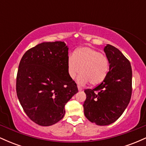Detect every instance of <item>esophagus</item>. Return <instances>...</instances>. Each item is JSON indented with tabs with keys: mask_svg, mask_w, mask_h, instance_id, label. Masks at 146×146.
<instances>
[{
	"mask_svg": "<svg viewBox=\"0 0 146 146\" xmlns=\"http://www.w3.org/2000/svg\"><path fill=\"white\" fill-rule=\"evenodd\" d=\"M78 90H80V91H81V90H83V88H82V87H80V86H78Z\"/></svg>",
	"mask_w": 146,
	"mask_h": 146,
	"instance_id": "34e87169",
	"label": "esophagus"
}]
</instances>
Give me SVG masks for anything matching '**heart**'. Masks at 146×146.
<instances>
[{
	"label": "heart",
	"instance_id": "b5f03b06",
	"mask_svg": "<svg viewBox=\"0 0 146 146\" xmlns=\"http://www.w3.org/2000/svg\"><path fill=\"white\" fill-rule=\"evenodd\" d=\"M68 74L73 79L77 78L79 84L88 82L93 86L101 84L109 71V60L101 52L88 46L79 48L74 54L70 55L67 60Z\"/></svg>",
	"mask_w": 146,
	"mask_h": 146
}]
</instances>
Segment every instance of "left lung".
<instances>
[{"label": "left lung", "mask_w": 146, "mask_h": 146, "mask_svg": "<svg viewBox=\"0 0 146 146\" xmlns=\"http://www.w3.org/2000/svg\"><path fill=\"white\" fill-rule=\"evenodd\" d=\"M109 71L101 84L85 89V116L92 123L106 125L115 122L128 106L132 95V68L130 61L110 44L104 48Z\"/></svg>", "instance_id": "1"}]
</instances>
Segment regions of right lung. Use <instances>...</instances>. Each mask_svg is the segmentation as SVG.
<instances>
[{
	"label": "right lung",
	"mask_w": 146,
	"mask_h": 146,
	"mask_svg": "<svg viewBox=\"0 0 146 146\" xmlns=\"http://www.w3.org/2000/svg\"><path fill=\"white\" fill-rule=\"evenodd\" d=\"M67 46L42 42L25 52L16 77V93L31 121L48 126L63 118L64 106L78 92L68 74Z\"/></svg>",
	"instance_id": "1"
}]
</instances>
